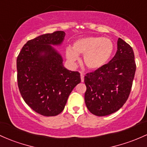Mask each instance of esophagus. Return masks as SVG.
Masks as SVG:
<instances>
[{
	"label": "esophagus",
	"mask_w": 147,
	"mask_h": 147,
	"mask_svg": "<svg viewBox=\"0 0 147 147\" xmlns=\"http://www.w3.org/2000/svg\"><path fill=\"white\" fill-rule=\"evenodd\" d=\"M80 76H81L82 82H84V74L82 72H80Z\"/></svg>",
	"instance_id": "obj_1"
}]
</instances>
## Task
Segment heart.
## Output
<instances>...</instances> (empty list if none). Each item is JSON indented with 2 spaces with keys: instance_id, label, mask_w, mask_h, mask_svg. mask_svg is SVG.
Returning <instances> with one entry per match:
<instances>
[{
  "instance_id": "obj_1",
  "label": "heart",
  "mask_w": 147,
  "mask_h": 147,
  "mask_svg": "<svg viewBox=\"0 0 147 147\" xmlns=\"http://www.w3.org/2000/svg\"><path fill=\"white\" fill-rule=\"evenodd\" d=\"M114 51L112 40L100 36H87L77 39L73 47H67L65 55L68 61L75 64L79 55H84V62L90 70L101 68L109 62Z\"/></svg>"
}]
</instances>
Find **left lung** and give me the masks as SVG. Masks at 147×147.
<instances>
[{
    "mask_svg": "<svg viewBox=\"0 0 147 147\" xmlns=\"http://www.w3.org/2000/svg\"><path fill=\"white\" fill-rule=\"evenodd\" d=\"M135 70L133 48L119 38L117 53L112 60L84 77V100L90 112L103 117L123 107L131 91Z\"/></svg>",
    "mask_w": 147,
    "mask_h": 147,
    "instance_id": "obj_1",
    "label": "left lung"
}]
</instances>
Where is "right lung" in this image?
<instances>
[{"instance_id": "right-lung-1", "label": "right lung", "mask_w": 147, "mask_h": 147, "mask_svg": "<svg viewBox=\"0 0 147 147\" xmlns=\"http://www.w3.org/2000/svg\"><path fill=\"white\" fill-rule=\"evenodd\" d=\"M64 31L28 40L17 56V82L25 102L45 117L59 114L69 95L81 82L80 74L66 69L61 54L51 45H60Z\"/></svg>"}]
</instances>
